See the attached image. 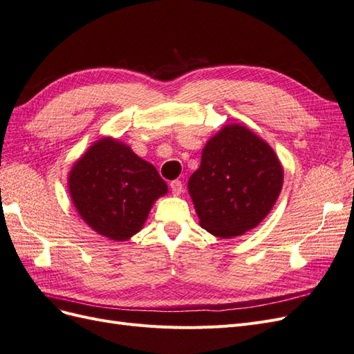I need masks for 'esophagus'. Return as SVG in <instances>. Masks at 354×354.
I'll use <instances>...</instances> for the list:
<instances>
[{
    "instance_id": "34e87169",
    "label": "esophagus",
    "mask_w": 354,
    "mask_h": 354,
    "mask_svg": "<svg viewBox=\"0 0 354 354\" xmlns=\"http://www.w3.org/2000/svg\"><path fill=\"white\" fill-rule=\"evenodd\" d=\"M169 187H171V192H173V195H180L181 192H183V183H181L180 180H173L169 183Z\"/></svg>"
}]
</instances>
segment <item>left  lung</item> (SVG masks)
<instances>
[{
	"label": "left lung",
	"instance_id": "1",
	"mask_svg": "<svg viewBox=\"0 0 354 354\" xmlns=\"http://www.w3.org/2000/svg\"><path fill=\"white\" fill-rule=\"evenodd\" d=\"M283 169L273 149L242 125H227L202 151L189 178L201 226L218 238L254 229L281 194Z\"/></svg>",
	"mask_w": 354,
	"mask_h": 354
}]
</instances>
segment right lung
<instances>
[{"mask_svg":"<svg viewBox=\"0 0 354 354\" xmlns=\"http://www.w3.org/2000/svg\"><path fill=\"white\" fill-rule=\"evenodd\" d=\"M69 192L75 208L93 230L125 241L143 227L152 203L168 187L152 164L128 146L103 138L71 169Z\"/></svg>","mask_w":354,"mask_h":354,"instance_id":"right-lung-1","label":"right lung"}]
</instances>
